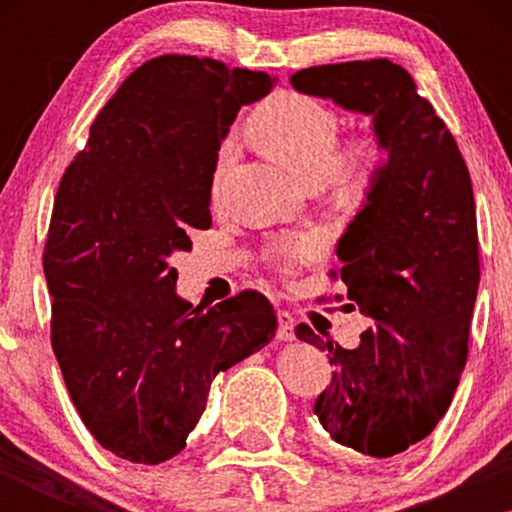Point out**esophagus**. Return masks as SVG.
<instances>
[{"instance_id": "1", "label": "esophagus", "mask_w": 512, "mask_h": 512, "mask_svg": "<svg viewBox=\"0 0 512 512\" xmlns=\"http://www.w3.org/2000/svg\"><path fill=\"white\" fill-rule=\"evenodd\" d=\"M293 327H296V320L289 314V311H277V339L280 341H293L296 334H293Z\"/></svg>"}]
</instances>
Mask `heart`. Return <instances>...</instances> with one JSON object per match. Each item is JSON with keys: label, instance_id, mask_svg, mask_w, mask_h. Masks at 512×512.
<instances>
[{"label": "heart", "instance_id": "b5f03b06", "mask_svg": "<svg viewBox=\"0 0 512 512\" xmlns=\"http://www.w3.org/2000/svg\"><path fill=\"white\" fill-rule=\"evenodd\" d=\"M253 135L277 162L316 185L320 180L343 194H361L375 183L386 167L388 151L377 135H363L352 144H341V119L316 97L305 92H282L266 101L253 117ZM232 162V144H225L216 162V187ZM325 241L316 232L277 241L271 248L275 264L293 271L302 262L323 253Z\"/></svg>", "mask_w": 512, "mask_h": 512}]
</instances>
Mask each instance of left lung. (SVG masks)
Masks as SVG:
<instances>
[{
  "label": "left lung",
  "instance_id": "obj_1",
  "mask_svg": "<svg viewBox=\"0 0 512 512\" xmlns=\"http://www.w3.org/2000/svg\"><path fill=\"white\" fill-rule=\"evenodd\" d=\"M291 85L370 115L388 151L336 248L348 300L375 327L354 350L305 323L296 336L334 366L314 404L323 429L366 458H391L433 431L467 361L479 289L470 171L445 121L391 60L300 69Z\"/></svg>",
  "mask_w": 512,
  "mask_h": 512
}]
</instances>
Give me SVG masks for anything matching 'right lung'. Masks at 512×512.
<instances>
[{
	"mask_svg": "<svg viewBox=\"0 0 512 512\" xmlns=\"http://www.w3.org/2000/svg\"><path fill=\"white\" fill-rule=\"evenodd\" d=\"M264 72L160 56L119 85L60 180L42 266L51 348L85 427L119 458L180 454L212 379L271 343L262 293L219 305L176 293L169 257L212 225L221 140L241 106L271 92Z\"/></svg>",
	"mask_w": 512,
	"mask_h": 512,
	"instance_id": "obj_1",
	"label": "right lung"
}]
</instances>
